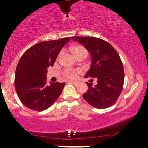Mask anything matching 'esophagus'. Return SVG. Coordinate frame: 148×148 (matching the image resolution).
<instances>
[{"label":"esophagus","mask_w":148,"mask_h":148,"mask_svg":"<svg viewBox=\"0 0 148 148\" xmlns=\"http://www.w3.org/2000/svg\"><path fill=\"white\" fill-rule=\"evenodd\" d=\"M68 83L72 84H74V86H78V85H79V82H72V81H69V82H68Z\"/></svg>","instance_id":"obj_1"}]
</instances>
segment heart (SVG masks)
I'll list each match as a JSON object with an SVG mask.
<instances>
[{"label":"heart","mask_w":148,"mask_h":148,"mask_svg":"<svg viewBox=\"0 0 148 148\" xmlns=\"http://www.w3.org/2000/svg\"><path fill=\"white\" fill-rule=\"evenodd\" d=\"M74 55H78L79 54H84L87 56V50L85 47L82 46H77L73 48L72 49ZM80 69H72L70 68H66L62 71V75L66 79H74L77 77V74L80 72Z\"/></svg>","instance_id":"b5f03b06"}]
</instances>
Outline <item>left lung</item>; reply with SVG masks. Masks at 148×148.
Instances as JSON below:
<instances>
[{"instance_id": "left-lung-1", "label": "left lung", "mask_w": 148, "mask_h": 148, "mask_svg": "<svg viewBox=\"0 0 148 148\" xmlns=\"http://www.w3.org/2000/svg\"><path fill=\"white\" fill-rule=\"evenodd\" d=\"M83 45L92 58L91 66L85 78H97V85L87 82L88 91L83 97L88 103L102 109L113 106L122 92L124 69L122 61L113 47L101 39L94 37H71Z\"/></svg>"}]
</instances>
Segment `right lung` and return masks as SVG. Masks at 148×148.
Returning a JSON list of instances; mask_svg holds the SVG:
<instances>
[{
    "mask_svg": "<svg viewBox=\"0 0 148 148\" xmlns=\"http://www.w3.org/2000/svg\"><path fill=\"white\" fill-rule=\"evenodd\" d=\"M69 37L39 42L20 59L15 70V88L22 103L37 111L47 109L61 94L64 83L47 84V67L53 66Z\"/></svg>",
    "mask_w": 148,
    "mask_h": 148,
    "instance_id": "1",
    "label": "right lung"
}]
</instances>
